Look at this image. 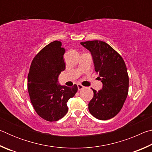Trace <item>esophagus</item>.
I'll list each match as a JSON object with an SVG mask.
<instances>
[{
    "label": "esophagus",
    "instance_id": "34e87169",
    "mask_svg": "<svg viewBox=\"0 0 152 152\" xmlns=\"http://www.w3.org/2000/svg\"><path fill=\"white\" fill-rule=\"evenodd\" d=\"M77 86H78V91H81L82 89H83L84 88V86H82L81 84H77Z\"/></svg>",
    "mask_w": 152,
    "mask_h": 152
}]
</instances>
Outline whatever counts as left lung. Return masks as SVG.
<instances>
[{
    "instance_id": "left-lung-1",
    "label": "left lung",
    "mask_w": 152,
    "mask_h": 152,
    "mask_svg": "<svg viewBox=\"0 0 152 152\" xmlns=\"http://www.w3.org/2000/svg\"><path fill=\"white\" fill-rule=\"evenodd\" d=\"M91 52L95 71L99 73L102 88L92 89L94 96L88 104L91 114L100 120H108L122 109L129 91V76L123 58L112 47L102 41L81 42Z\"/></svg>"
}]
</instances>
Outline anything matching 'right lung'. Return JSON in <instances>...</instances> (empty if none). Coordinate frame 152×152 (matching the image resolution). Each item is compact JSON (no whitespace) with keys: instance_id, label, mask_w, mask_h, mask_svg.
Wrapping results in <instances>:
<instances>
[{"instance_id":"add662e5","label":"right lung","mask_w":152,"mask_h":152,"mask_svg":"<svg viewBox=\"0 0 152 152\" xmlns=\"http://www.w3.org/2000/svg\"><path fill=\"white\" fill-rule=\"evenodd\" d=\"M61 42L54 41L45 46L31 64L27 77V88L33 108L42 119L57 121L66 115L67 102L78 91V86H61L58 77L65 70Z\"/></svg>"}]
</instances>
